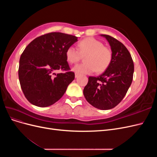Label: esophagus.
Listing matches in <instances>:
<instances>
[{"label":"esophagus","instance_id":"1","mask_svg":"<svg viewBox=\"0 0 157 157\" xmlns=\"http://www.w3.org/2000/svg\"><path fill=\"white\" fill-rule=\"evenodd\" d=\"M79 75H80V74H78L77 73H75V78H77Z\"/></svg>","mask_w":157,"mask_h":157}]
</instances>
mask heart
Returning a JSON list of instances; mask_svg holds the SVG:
<instances>
[{
	"mask_svg": "<svg viewBox=\"0 0 157 157\" xmlns=\"http://www.w3.org/2000/svg\"><path fill=\"white\" fill-rule=\"evenodd\" d=\"M78 50L69 46L65 51V57L70 63H77L84 57V63L75 66L73 70L78 74H89L96 71L102 73L110 65L113 52L110 48L105 46L102 42L93 37H88L80 40Z\"/></svg>",
	"mask_w": 157,
	"mask_h": 157,
	"instance_id": "b5f03b06",
	"label": "heart"
}]
</instances>
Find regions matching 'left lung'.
I'll list each match as a JSON object with an SVG mask.
<instances>
[{
  "label": "left lung",
  "instance_id": "8db88e82",
  "mask_svg": "<svg viewBox=\"0 0 157 157\" xmlns=\"http://www.w3.org/2000/svg\"><path fill=\"white\" fill-rule=\"evenodd\" d=\"M101 36L111 46V63L101 75L88 77L83 93L92 106L107 110L116 107L125 96L132 82L134 65L129 51L122 42L107 35Z\"/></svg>",
  "mask_w": 157,
  "mask_h": 157
}]
</instances>
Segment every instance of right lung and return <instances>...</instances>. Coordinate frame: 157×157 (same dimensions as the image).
<instances>
[{
  "instance_id": "1",
  "label": "right lung",
  "mask_w": 157,
  "mask_h": 157,
  "mask_svg": "<svg viewBox=\"0 0 157 157\" xmlns=\"http://www.w3.org/2000/svg\"><path fill=\"white\" fill-rule=\"evenodd\" d=\"M77 40L75 36L54 32L36 38L27 46L20 57L18 76L24 96L33 105L50 106L63 96L75 79L65 51ZM59 69L66 72L54 73Z\"/></svg>"
}]
</instances>
